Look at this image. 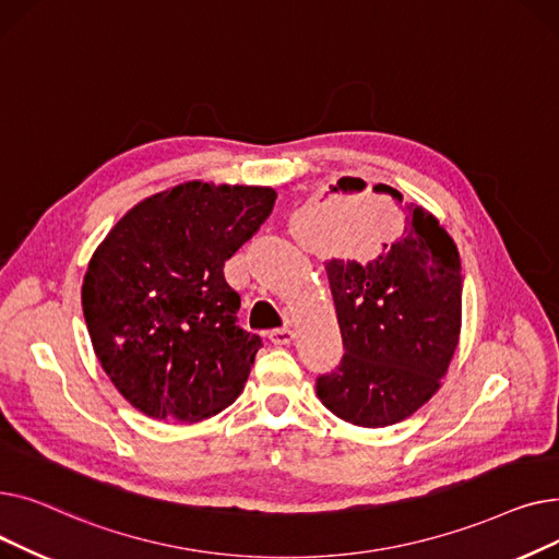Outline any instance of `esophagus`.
I'll list each match as a JSON object with an SVG mask.
<instances>
[{"label":"esophagus","instance_id":"obj_1","mask_svg":"<svg viewBox=\"0 0 559 559\" xmlns=\"http://www.w3.org/2000/svg\"><path fill=\"white\" fill-rule=\"evenodd\" d=\"M270 340H272L274 344H278V346L289 344L292 340H295V331H289V329H274V331H270Z\"/></svg>","mask_w":559,"mask_h":559}]
</instances>
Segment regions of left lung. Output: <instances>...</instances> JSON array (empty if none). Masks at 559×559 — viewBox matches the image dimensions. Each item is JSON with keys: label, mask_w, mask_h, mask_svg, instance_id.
<instances>
[{"label": "left lung", "mask_w": 559, "mask_h": 559, "mask_svg": "<svg viewBox=\"0 0 559 559\" xmlns=\"http://www.w3.org/2000/svg\"><path fill=\"white\" fill-rule=\"evenodd\" d=\"M365 188L362 179L342 176L331 192ZM373 192L403 203L390 186ZM326 274L344 356L317 378V396L348 424L403 421L439 390L457 346L462 274L453 238L421 205L405 203L403 228L376 258H333Z\"/></svg>", "instance_id": "1"}]
</instances>
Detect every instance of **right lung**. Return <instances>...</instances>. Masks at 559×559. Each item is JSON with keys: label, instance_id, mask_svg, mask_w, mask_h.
Masks as SVG:
<instances>
[{"label": "right lung", "instance_id": "1", "mask_svg": "<svg viewBox=\"0 0 559 559\" xmlns=\"http://www.w3.org/2000/svg\"><path fill=\"white\" fill-rule=\"evenodd\" d=\"M276 192L183 183L112 226L83 278L95 354L140 413L194 424L245 390L262 340L238 324L224 262L274 211Z\"/></svg>", "mask_w": 559, "mask_h": 559}]
</instances>
